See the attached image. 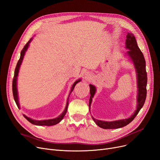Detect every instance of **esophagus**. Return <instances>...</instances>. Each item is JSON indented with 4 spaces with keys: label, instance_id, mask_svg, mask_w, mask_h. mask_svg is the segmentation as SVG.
<instances>
[{
    "label": "esophagus",
    "instance_id": "1",
    "mask_svg": "<svg viewBox=\"0 0 160 160\" xmlns=\"http://www.w3.org/2000/svg\"><path fill=\"white\" fill-rule=\"evenodd\" d=\"M92 75L89 72H86L85 73V74H84V78H85L86 80H87V81L90 80V79L92 78Z\"/></svg>",
    "mask_w": 160,
    "mask_h": 160
}]
</instances>
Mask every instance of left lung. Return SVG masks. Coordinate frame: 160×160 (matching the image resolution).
Masks as SVG:
<instances>
[{
  "label": "left lung",
  "mask_w": 160,
  "mask_h": 160,
  "mask_svg": "<svg viewBox=\"0 0 160 160\" xmlns=\"http://www.w3.org/2000/svg\"><path fill=\"white\" fill-rule=\"evenodd\" d=\"M126 40V48L128 51L126 54L134 65L137 74V109L129 118L127 119H122L112 122H107L95 119L93 116L92 119L99 127L102 129H118L127 126L134 120L137 114L143 107L146 97H147V73L146 71V61L144 55L138 47L137 42L133 34L129 32L127 34ZM90 88V98L89 101V107L90 109L92 98L96 92V88L89 84Z\"/></svg>",
  "instance_id": "left-lung-1"
}]
</instances>
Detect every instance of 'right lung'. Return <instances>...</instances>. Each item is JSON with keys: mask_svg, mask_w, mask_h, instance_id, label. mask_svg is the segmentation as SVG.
<instances>
[{"mask_svg": "<svg viewBox=\"0 0 160 160\" xmlns=\"http://www.w3.org/2000/svg\"><path fill=\"white\" fill-rule=\"evenodd\" d=\"M32 38H31L27 42L25 46H24V48H23V50L21 52V55H20V58L18 62L16 69H15V72H14V76H13V82H12V92H13V98H14L15 102L16 103V105L18 106V107L19 108H20V105L19 103V99H18V88H17V80H18V73H19V68L21 65H22V63L23 61V58L25 52H27V49H28L29 44L31 43V42L32 41ZM81 79H78V80H76L74 82V84H72V87H71V89L70 93L68 95V97L70 96V94L71 93V92L73 91V89L76 86V84H77L78 82H80ZM68 97L67 99V105L65 107V108L64 110V111L63 112L61 115H59L58 118H55L53 119H50V120H32L31 119V118L27 117V116H25V114H23V116L25 118L28 120L30 123L36 125V126H53V125L57 124L58 123H59L62 120H63V117L65 116V115L67 113V108H68Z\"/></svg>", "mask_w": 160, "mask_h": 160, "instance_id": "add662e5", "label": "right lung"}]
</instances>
